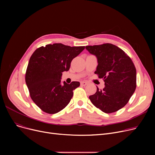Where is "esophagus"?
<instances>
[{"label":"esophagus","instance_id":"1","mask_svg":"<svg viewBox=\"0 0 155 155\" xmlns=\"http://www.w3.org/2000/svg\"><path fill=\"white\" fill-rule=\"evenodd\" d=\"M80 84L82 85H83V86H85V85H87L88 84V83L87 82H84V81H83V82H80Z\"/></svg>","mask_w":155,"mask_h":155}]
</instances>
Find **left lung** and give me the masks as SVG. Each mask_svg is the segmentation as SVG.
Listing matches in <instances>:
<instances>
[{"instance_id":"left-lung-1","label":"left lung","mask_w":155,"mask_h":155,"mask_svg":"<svg viewBox=\"0 0 155 155\" xmlns=\"http://www.w3.org/2000/svg\"><path fill=\"white\" fill-rule=\"evenodd\" d=\"M86 50L97 59L95 74L103 78L105 87H97L95 94L89 96L92 103L105 113L123 108L136 87V70L131 59L119 47L110 43L87 46Z\"/></svg>"}]
</instances>
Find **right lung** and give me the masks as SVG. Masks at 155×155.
Segmentation results:
<instances>
[{"mask_svg":"<svg viewBox=\"0 0 155 155\" xmlns=\"http://www.w3.org/2000/svg\"><path fill=\"white\" fill-rule=\"evenodd\" d=\"M85 49L54 43L41 46L32 53L26 73V83L32 100L48 114L63 109L80 82L61 83L62 73L68 71L72 60Z\"/></svg>","mask_w":155,"mask_h":155,"instance_id":"add662e5","label":"right lung"}]
</instances>
